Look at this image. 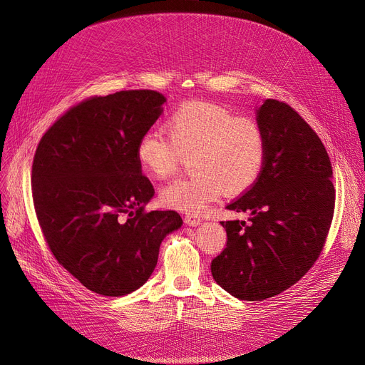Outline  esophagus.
<instances>
[{"label":"esophagus","instance_id":"obj_1","mask_svg":"<svg viewBox=\"0 0 365 365\" xmlns=\"http://www.w3.org/2000/svg\"><path fill=\"white\" fill-rule=\"evenodd\" d=\"M185 223L189 226H198L201 223V219L197 215H186L185 216Z\"/></svg>","mask_w":365,"mask_h":365}]
</instances>
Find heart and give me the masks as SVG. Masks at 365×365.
<instances>
[{"instance_id":"b5f03b06","label":"heart","mask_w":365,"mask_h":365,"mask_svg":"<svg viewBox=\"0 0 365 365\" xmlns=\"http://www.w3.org/2000/svg\"><path fill=\"white\" fill-rule=\"evenodd\" d=\"M161 131H146L136 146V158L146 175L163 179L176 170L182 155H190L192 176L167 183L161 202L178 212L201 213L223 192L238 197L260 179L267 140L260 124L208 102H186Z\"/></svg>"}]
</instances>
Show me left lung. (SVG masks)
Wrapping results in <instances>:
<instances>
[{
	"label": "left lung",
	"instance_id": "obj_1",
	"mask_svg": "<svg viewBox=\"0 0 365 365\" xmlns=\"http://www.w3.org/2000/svg\"><path fill=\"white\" fill-rule=\"evenodd\" d=\"M256 121L267 140L257 183L226 208L248 213L220 222L226 248L212 262V275L240 300L260 302L290 289L318 259L334 212L333 170L322 142L300 115L266 99Z\"/></svg>",
	"mask_w": 365,
	"mask_h": 365
}]
</instances>
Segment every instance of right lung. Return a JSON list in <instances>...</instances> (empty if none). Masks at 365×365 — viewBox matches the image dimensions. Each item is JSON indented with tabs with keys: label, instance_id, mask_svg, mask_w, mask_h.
<instances>
[{
	"label": "right lung",
	"instance_id": "right-lung-1",
	"mask_svg": "<svg viewBox=\"0 0 365 365\" xmlns=\"http://www.w3.org/2000/svg\"><path fill=\"white\" fill-rule=\"evenodd\" d=\"M165 102L153 90L91 98L57 120L36 148L32 197L46 241L57 262L98 294L140 289L161 242L183 225L173 210L143 212L153 187L136 146Z\"/></svg>",
	"mask_w": 365,
	"mask_h": 365
}]
</instances>
